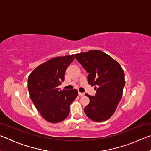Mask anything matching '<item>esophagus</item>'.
I'll return each mask as SVG.
<instances>
[{
    "label": "esophagus",
    "instance_id": "1",
    "mask_svg": "<svg viewBox=\"0 0 151 151\" xmlns=\"http://www.w3.org/2000/svg\"><path fill=\"white\" fill-rule=\"evenodd\" d=\"M84 94H84L83 93H80V92H78V95L79 96H83Z\"/></svg>",
    "mask_w": 151,
    "mask_h": 151
}]
</instances>
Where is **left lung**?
I'll return each mask as SVG.
<instances>
[{
  "mask_svg": "<svg viewBox=\"0 0 151 151\" xmlns=\"http://www.w3.org/2000/svg\"><path fill=\"white\" fill-rule=\"evenodd\" d=\"M76 59L88 73V83L94 86L95 96H87L90 103L84 111L96 122L111 118L122 96L124 73L116 60L101 50H92L75 55Z\"/></svg>",
  "mask_w": 151,
  "mask_h": 151,
  "instance_id": "obj_1",
  "label": "left lung"
}]
</instances>
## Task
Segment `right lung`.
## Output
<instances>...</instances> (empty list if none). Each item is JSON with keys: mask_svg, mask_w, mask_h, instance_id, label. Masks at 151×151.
<instances>
[{"mask_svg": "<svg viewBox=\"0 0 151 151\" xmlns=\"http://www.w3.org/2000/svg\"><path fill=\"white\" fill-rule=\"evenodd\" d=\"M74 58V55L53 58L36 68L28 78L30 99L43 118L52 123L68 116L70 104L78 96L76 89L61 91L58 88L65 81V71Z\"/></svg>", "mask_w": 151, "mask_h": 151, "instance_id": "right-lung-1", "label": "right lung"}]
</instances>
